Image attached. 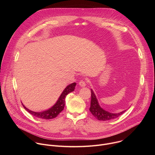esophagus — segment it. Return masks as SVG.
I'll return each mask as SVG.
<instances>
[{
  "mask_svg": "<svg viewBox=\"0 0 155 155\" xmlns=\"http://www.w3.org/2000/svg\"><path fill=\"white\" fill-rule=\"evenodd\" d=\"M78 83L81 87H84L86 86V82L83 80H81Z\"/></svg>",
  "mask_w": 155,
  "mask_h": 155,
  "instance_id": "1",
  "label": "esophagus"
}]
</instances>
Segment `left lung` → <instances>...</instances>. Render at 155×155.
Returning <instances> with one entry per match:
<instances>
[{
  "label": "left lung",
  "instance_id": "left-lung-1",
  "mask_svg": "<svg viewBox=\"0 0 155 155\" xmlns=\"http://www.w3.org/2000/svg\"><path fill=\"white\" fill-rule=\"evenodd\" d=\"M91 105L90 108V111L93 115V116L98 120L107 121V120H113L120 117L121 115L124 114V112L126 111V110H123V111L120 113L114 114V113H110L107 111V110H105L100 106L98 102L97 99L92 89H91Z\"/></svg>",
  "mask_w": 155,
  "mask_h": 155
}]
</instances>
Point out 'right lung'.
<instances>
[{
  "mask_svg": "<svg viewBox=\"0 0 155 155\" xmlns=\"http://www.w3.org/2000/svg\"><path fill=\"white\" fill-rule=\"evenodd\" d=\"M75 86H76V83H73L72 84H69L68 86H66V87L61 93V96H59L56 104L49 109L45 110V111H42L40 112H34L28 109V108H26L23 105V103H22V105H23L24 108L30 114H31L35 117H37L40 119H43V120L53 119L54 118H56L62 111L65 106V99L66 96H67L69 93L74 91Z\"/></svg>",
  "mask_w": 155,
  "mask_h": 155,
  "instance_id": "add662e5",
  "label": "right lung"
}]
</instances>
